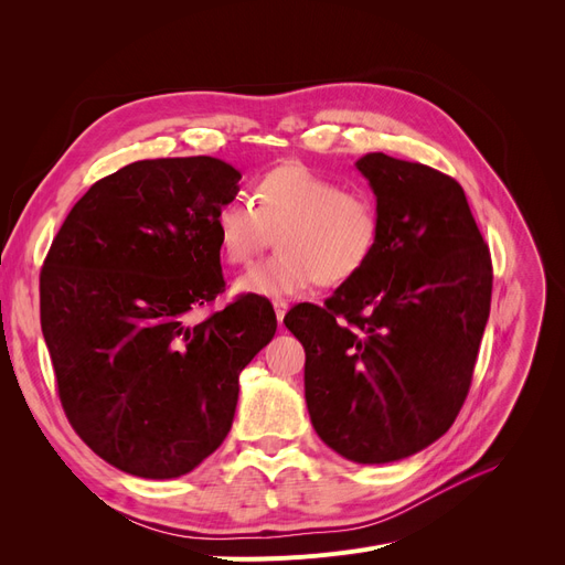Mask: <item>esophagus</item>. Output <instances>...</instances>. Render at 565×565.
I'll return each instance as SVG.
<instances>
[{"label":"esophagus","mask_w":565,"mask_h":565,"mask_svg":"<svg viewBox=\"0 0 565 565\" xmlns=\"http://www.w3.org/2000/svg\"><path fill=\"white\" fill-rule=\"evenodd\" d=\"M273 307H275V316L279 322H284V316L288 311V302L286 300H273Z\"/></svg>","instance_id":"1"}]
</instances>
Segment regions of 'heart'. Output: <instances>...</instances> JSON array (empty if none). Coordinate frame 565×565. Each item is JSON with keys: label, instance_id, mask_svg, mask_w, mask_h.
Masks as SVG:
<instances>
[{"label": "heart", "instance_id": "heart-1", "mask_svg": "<svg viewBox=\"0 0 565 565\" xmlns=\"http://www.w3.org/2000/svg\"><path fill=\"white\" fill-rule=\"evenodd\" d=\"M382 231L369 194L343 190L302 162L263 173L254 183V203L231 196L215 213L220 249L231 265L252 263L277 235L279 252L235 281L237 292L260 298L354 279L377 254Z\"/></svg>", "mask_w": 565, "mask_h": 565}]
</instances>
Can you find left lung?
Wrapping results in <instances>:
<instances>
[{
    "label": "left lung",
    "mask_w": 565,
    "mask_h": 565,
    "mask_svg": "<svg viewBox=\"0 0 565 565\" xmlns=\"http://www.w3.org/2000/svg\"><path fill=\"white\" fill-rule=\"evenodd\" d=\"M358 169L382 217L380 249L324 307L298 305L284 322L307 352L318 437L352 462L382 465L456 422L490 316L492 260L451 175L384 153Z\"/></svg>",
    "instance_id": "1"
}]
</instances>
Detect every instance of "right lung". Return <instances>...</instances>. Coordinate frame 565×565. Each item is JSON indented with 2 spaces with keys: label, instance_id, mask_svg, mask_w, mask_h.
Listing matches in <instances>:
<instances>
[{
  "label": "right lung",
  "instance_id": "1",
  "mask_svg": "<svg viewBox=\"0 0 565 565\" xmlns=\"http://www.w3.org/2000/svg\"><path fill=\"white\" fill-rule=\"evenodd\" d=\"M241 171L207 156L139 160L73 205L41 270V328L64 412L105 462L175 479L231 430L237 377L273 341L277 316L224 290L217 207Z\"/></svg>",
  "mask_w": 565,
  "mask_h": 565
}]
</instances>
